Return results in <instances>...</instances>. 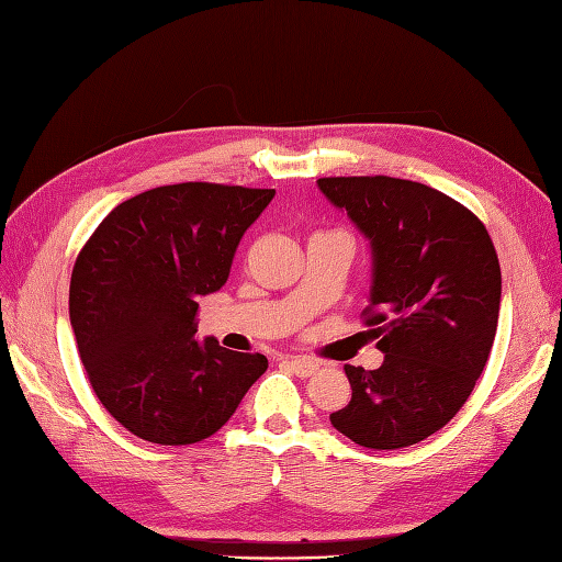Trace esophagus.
<instances>
[{
	"label": "esophagus",
	"instance_id": "esophagus-1",
	"mask_svg": "<svg viewBox=\"0 0 562 562\" xmlns=\"http://www.w3.org/2000/svg\"><path fill=\"white\" fill-rule=\"evenodd\" d=\"M281 363H283L285 369H291L295 375H300V378H310V375H314L316 369H318L316 361L305 359V357H285Z\"/></svg>",
	"mask_w": 562,
	"mask_h": 562
}]
</instances>
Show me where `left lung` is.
<instances>
[{"label": "left lung", "instance_id": "left-lung-1", "mask_svg": "<svg viewBox=\"0 0 562 562\" xmlns=\"http://www.w3.org/2000/svg\"><path fill=\"white\" fill-rule=\"evenodd\" d=\"M326 199L369 238L371 326L381 369L347 363L352 400L333 428L369 449H402L459 414L490 359L502 267L484 224L447 193L394 177H324Z\"/></svg>", "mask_w": 562, "mask_h": 562}]
</instances>
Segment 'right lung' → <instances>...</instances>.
I'll use <instances>...</instances> for the list:
<instances>
[{
	"label": "right lung",
	"instance_id": "add662e5",
	"mask_svg": "<svg viewBox=\"0 0 562 562\" xmlns=\"http://www.w3.org/2000/svg\"><path fill=\"white\" fill-rule=\"evenodd\" d=\"M274 193L207 181L150 189L113 207L80 250L70 326L97 397L132 435L201 442L267 371L265 355L201 342L195 314Z\"/></svg>",
	"mask_w": 562,
	"mask_h": 562
}]
</instances>
